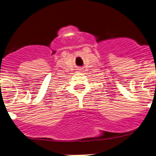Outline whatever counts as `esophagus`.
Instances as JSON below:
<instances>
[{"label":"esophagus","mask_w":156,"mask_h":156,"mask_svg":"<svg viewBox=\"0 0 156 156\" xmlns=\"http://www.w3.org/2000/svg\"><path fill=\"white\" fill-rule=\"evenodd\" d=\"M77 71H78V72H82L83 71V69L82 68H78V69H77Z\"/></svg>","instance_id":"esophagus-1"}]
</instances>
